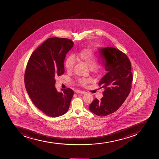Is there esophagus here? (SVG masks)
<instances>
[{
    "label": "esophagus",
    "mask_w": 159,
    "mask_h": 159,
    "mask_svg": "<svg viewBox=\"0 0 159 159\" xmlns=\"http://www.w3.org/2000/svg\"><path fill=\"white\" fill-rule=\"evenodd\" d=\"M76 93H80V94H85V92H84V91H80V90H77L76 91Z\"/></svg>",
    "instance_id": "34e87169"
}]
</instances>
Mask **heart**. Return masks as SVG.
I'll use <instances>...</instances> for the list:
<instances>
[{"label":"heart","mask_w":159,"mask_h":159,"mask_svg":"<svg viewBox=\"0 0 159 159\" xmlns=\"http://www.w3.org/2000/svg\"><path fill=\"white\" fill-rule=\"evenodd\" d=\"M75 59L79 62H83L89 66L91 71L94 73H98L102 69V65L97 63V57L95 52L91 49L85 48L81 50L74 56H70L67 58L65 62V67L68 72H71L74 67ZM90 82L89 78H79L77 82L79 84L85 85Z\"/></svg>","instance_id":"b5f03b06"}]
</instances>
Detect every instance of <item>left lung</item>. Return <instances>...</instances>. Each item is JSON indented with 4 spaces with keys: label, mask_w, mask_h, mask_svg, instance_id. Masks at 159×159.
I'll use <instances>...</instances> for the list:
<instances>
[{
    "label": "left lung",
    "mask_w": 159,
    "mask_h": 159,
    "mask_svg": "<svg viewBox=\"0 0 159 159\" xmlns=\"http://www.w3.org/2000/svg\"><path fill=\"white\" fill-rule=\"evenodd\" d=\"M106 61L107 73L99 85L103 88V97L95 98L89 106L91 112L99 116H106L116 111L130 93L133 80L131 64L127 55L117 49L107 47L99 50Z\"/></svg>",
    "instance_id": "8db88e82"
}]
</instances>
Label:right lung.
I'll list each match as a JSON object with an SVG mask.
<instances>
[{
	"mask_svg": "<svg viewBox=\"0 0 159 159\" xmlns=\"http://www.w3.org/2000/svg\"><path fill=\"white\" fill-rule=\"evenodd\" d=\"M74 46L65 38H50L31 55L25 73L28 94L38 109L52 117L60 116L68 110L74 92L69 88L57 92L55 77L64 73V61Z\"/></svg>",
	"mask_w": 159,
	"mask_h": 159,
	"instance_id": "add662e5",
	"label": "right lung"
}]
</instances>
